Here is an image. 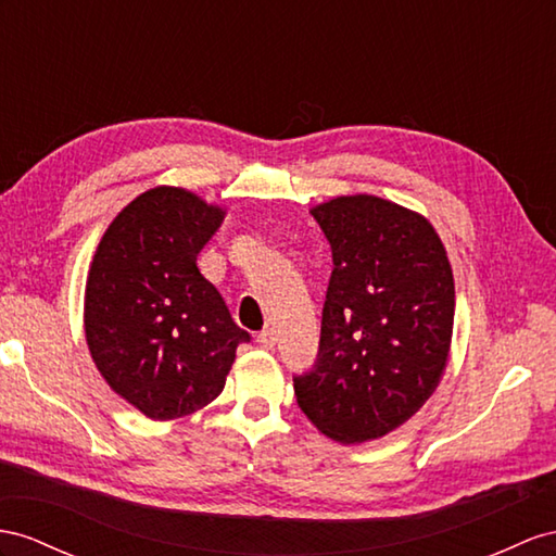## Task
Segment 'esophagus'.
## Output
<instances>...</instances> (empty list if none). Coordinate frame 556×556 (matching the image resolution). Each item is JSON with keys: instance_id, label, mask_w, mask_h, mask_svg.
Here are the masks:
<instances>
[{"instance_id": "esophagus-1", "label": "esophagus", "mask_w": 556, "mask_h": 556, "mask_svg": "<svg viewBox=\"0 0 556 556\" xmlns=\"http://www.w3.org/2000/svg\"><path fill=\"white\" fill-rule=\"evenodd\" d=\"M275 331H269V329H265V331H261L258 336H255V343H258V348H263V350H273L275 348Z\"/></svg>"}]
</instances>
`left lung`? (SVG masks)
I'll use <instances>...</instances> for the list:
<instances>
[{
  "mask_svg": "<svg viewBox=\"0 0 556 556\" xmlns=\"http://www.w3.org/2000/svg\"><path fill=\"white\" fill-rule=\"evenodd\" d=\"M333 253L315 366L293 378L307 420L340 444L386 437L418 414L448 362L455 287L425 216L374 194L309 211Z\"/></svg>",
  "mask_w": 556,
  "mask_h": 556,
  "instance_id": "8db88e82",
  "label": "left lung"
}]
</instances>
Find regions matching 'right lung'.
Returning <instances> with one entry per match:
<instances>
[{"label": "right lung", "instance_id": "1", "mask_svg": "<svg viewBox=\"0 0 556 556\" xmlns=\"http://www.w3.org/2000/svg\"><path fill=\"white\" fill-rule=\"evenodd\" d=\"M223 216L194 192L160 185L124 206L96 249L84 293L91 359L152 420L216 400L239 343L251 340L197 267Z\"/></svg>", "mask_w": 556, "mask_h": 556}]
</instances>
